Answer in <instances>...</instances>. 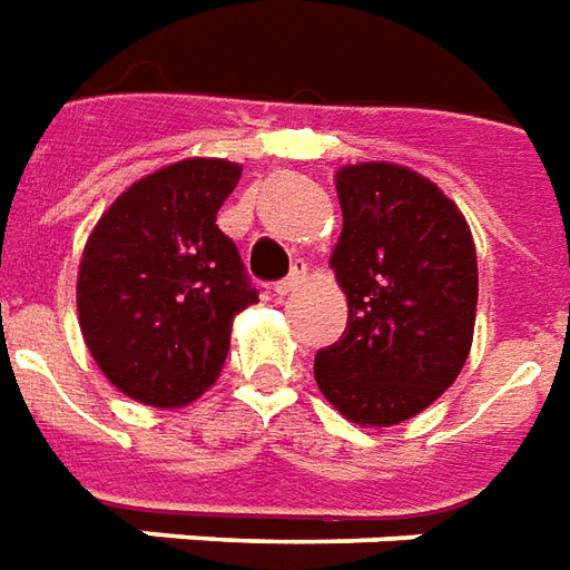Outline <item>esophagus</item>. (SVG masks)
Segmentation results:
<instances>
[{
    "label": "esophagus",
    "mask_w": 570,
    "mask_h": 570,
    "mask_svg": "<svg viewBox=\"0 0 570 570\" xmlns=\"http://www.w3.org/2000/svg\"><path fill=\"white\" fill-rule=\"evenodd\" d=\"M305 277H307V265L298 259V263L293 265V272L286 274L284 281H277V284H274V296H289V293H296L298 286L305 284Z\"/></svg>",
    "instance_id": "1"
}]
</instances>
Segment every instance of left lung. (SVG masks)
Here are the masks:
<instances>
[{
	"label": "left lung",
	"instance_id": "8db88e82",
	"mask_svg": "<svg viewBox=\"0 0 570 570\" xmlns=\"http://www.w3.org/2000/svg\"><path fill=\"white\" fill-rule=\"evenodd\" d=\"M344 229L332 268L347 328L314 360L320 392L360 425L411 420L456 381L478 314V253L462 210L392 163L335 175Z\"/></svg>",
	"mask_w": 570,
	"mask_h": 570
}]
</instances>
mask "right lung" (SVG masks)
<instances>
[{"label": "right lung", "instance_id": "right-lung-1", "mask_svg": "<svg viewBox=\"0 0 570 570\" xmlns=\"http://www.w3.org/2000/svg\"><path fill=\"white\" fill-rule=\"evenodd\" d=\"M242 178L226 159H184L135 180L87 238L78 320L92 360L129 399L180 407L217 381L232 320L253 302L217 210Z\"/></svg>", "mask_w": 570, "mask_h": 570}]
</instances>
